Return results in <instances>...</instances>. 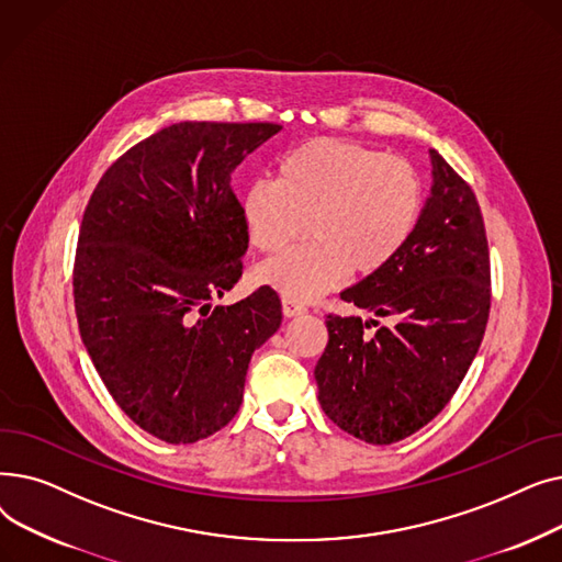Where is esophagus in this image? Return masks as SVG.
Wrapping results in <instances>:
<instances>
[{"label":"esophagus","instance_id":"esophagus-1","mask_svg":"<svg viewBox=\"0 0 562 562\" xmlns=\"http://www.w3.org/2000/svg\"><path fill=\"white\" fill-rule=\"evenodd\" d=\"M307 310L301 305V303H296V301H291V299H282V314L286 316V318H293V316H301V314H305Z\"/></svg>","mask_w":562,"mask_h":562}]
</instances>
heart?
I'll return each mask as SVG.
<instances>
[{"label": "heart", "instance_id": "b5f03b06", "mask_svg": "<svg viewBox=\"0 0 562 562\" xmlns=\"http://www.w3.org/2000/svg\"><path fill=\"white\" fill-rule=\"evenodd\" d=\"M424 210L417 168L375 147L314 138L241 195V218L259 252H282L307 232L305 246L261 263L257 282L291 301H314L348 273L373 276L403 250Z\"/></svg>", "mask_w": 562, "mask_h": 562}]
</instances>
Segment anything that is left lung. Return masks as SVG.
<instances>
[{
	"instance_id": "1",
	"label": "left lung",
	"mask_w": 562,
	"mask_h": 562,
	"mask_svg": "<svg viewBox=\"0 0 562 562\" xmlns=\"http://www.w3.org/2000/svg\"><path fill=\"white\" fill-rule=\"evenodd\" d=\"M419 223L385 269L341 291L375 318H326L314 378L323 412L369 445H394L432 422L474 362L490 316V252L474 191L430 150Z\"/></svg>"
}]
</instances>
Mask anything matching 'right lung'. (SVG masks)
Returning a JSON list of instances; mask_svg holds the SVG:
<instances>
[{
	"label": "right lung",
	"mask_w": 562,
	"mask_h": 562,
	"mask_svg": "<svg viewBox=\"0 0 562 562\" xmlns=\"http://www.w3.org/2000/svg\"><path fill=\"white\" fill-rule=\"evenodd\" d=\"M280 130L164 127L111 164L83 212L72 276L83 346L125 415L168 445L234 419L252 352L282 323L271 286L214 307L248 250L232 172Z\"/></svg>",
	"instance_id": "add662e5"
}]
</instances>
